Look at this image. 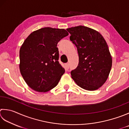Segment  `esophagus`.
Wrapping results in <instances>:
<instances>
[{"mask_svg":"<svg viewBox=\"0 0 129 129\" xmlns=\"http://www.w3.org/2000/svg\"><path fill=\"white\" fill-rule=\"evenodd\" d=\"M69 67H70V64L69 63H67V64H65V67H66V68L67 69H68L69 68Z\"/></svg>","mask_w":129,"mask_h":129,"instance_id":"esophagus-1","label":"esophagus"}]
</instances>
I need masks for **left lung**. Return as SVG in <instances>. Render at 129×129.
I'll list each match as a JSON object with an SVG mask.
<instances>
[{
    "mask_svg": "<svg viewBox=\"0 0 129 129\" xmlns=\"http://www.w3.org/2000/svg\"><path fill=\"white\" fill-rule=\"evenodd\" d=\"M67 30L79 55L78 67L71 72L72 79L85 90L98 89L106 81L112 67L106 42L99 32L89 27L79 26Z\"/></svg>",
    "mask_w": 129,
    "mask_h": 129,
    "instance_id": "obj_1",
    "label": "left lung"
}]
</instances>
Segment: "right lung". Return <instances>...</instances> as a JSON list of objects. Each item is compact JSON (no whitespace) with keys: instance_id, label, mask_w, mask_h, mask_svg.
<instances>
[{"instance_id":"add662e5","label":"right lung","mask_w":129,"mask_h":129,"mask_svg":"<svg viewBox=\"0 0 129 129\" xmlns=\"http://www.w3.org/2000/svg\"><path fill=\"white\" fill-rule=\"evenodd\" d=\"M68 35L64 29L44 27L24 40L19 50V69L33 90L46 92L57 85L65 69L58 61L57 44Z\"/></svg>"}]
</instances>
